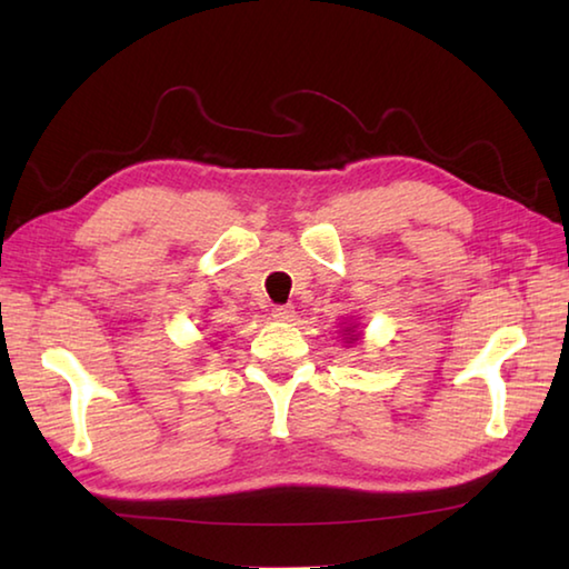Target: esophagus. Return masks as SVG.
<instances>
[{"label": "esophagus", "mask_w": 569, "mask_h": 569, "mask_svg": "<svg viewBox=\"0 0 569 569\" xmlns=\"http://www.w3.org/2000/svg\"><path fill=\"white\" fill-rule=\"evenodd\" d=\"M273 319H276V321H283V323L293 321V319H296L293 306H276V308H273Z\"/></svg>", "instance_id": "obj_1"}]
</instances>
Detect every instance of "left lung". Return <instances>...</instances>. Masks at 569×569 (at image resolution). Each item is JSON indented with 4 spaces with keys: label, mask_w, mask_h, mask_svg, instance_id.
<instances>
[{
    "label": "left lung",
    "mask_w": 569,
    "mask_h": 569,
    "mask_svg": "<svg viewBox=\"0 0 569 569\" xmlns=\"http://www.w3.org/2000/svg\"><path fill=\"white\" fill-rule=\"evenodd\" d=\"M341 336H343V343L346 346H351V343H359L361 341V329H359V323H356L353 319L349 321V323H346L343 321V326H341Z\"/></svg>",
    "instance_id": "obj_1"
}]
</instances>
